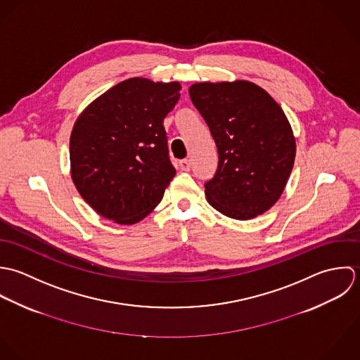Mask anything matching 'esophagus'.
Masks as SVG:
<instances>
[{"mask_svg": "<svg viewBox=\"0 0 360 360\" xmlns=\"http://www.w3.org/2000/svg\"><path fill=\"white\" fill-rule=\"evenodd\" d=\"M179 168H181L182 171H189V169H191V161H189L188 158L181 160V161H179Z\"/></svg>", "mask_w": 360, "mask_h": 360, "instance_id": "obj_1", "label": "esophagus"}]
</instances>
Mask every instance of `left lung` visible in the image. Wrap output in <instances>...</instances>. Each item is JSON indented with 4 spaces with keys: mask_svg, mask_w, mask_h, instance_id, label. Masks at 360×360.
Segmentation results:
<instances>
[{
    "mask_svg": "<svg viewBox=\"0 0 360 360\" xmlns=\"http://www.w3.org/2000/svg\"><path fill=\"white\" fill-rule=\"evenodd\" d=\"M191 100L210 128L218 167L205 184L224 216L250 219L281 196L295 161V138L274 98L246 80L196 83Z\"/></svg>",
    "mask_w": 360,
    "mask_h": 360,
    "instance_id": "8db88e82",
    "label": "left lung"
}]
</instances>
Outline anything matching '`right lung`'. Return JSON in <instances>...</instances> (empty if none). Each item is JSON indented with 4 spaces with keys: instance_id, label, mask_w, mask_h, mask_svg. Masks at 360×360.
<instances>
[{
    "instance_id": "right-lung-1",
    "label": "right lung",
    "mask_w": 360,
    "mask_h": 360,
    "mask_svg": "<svg viewBox=\"0 0 360 360\" xmlns=\"http://www.w3.org/2000/svg\"><path fill=\"white\" fill-rule=\"evenodd\" d=\"M181 84L124 80L77 118L70 141L73 184L100 216L118 224L143 219L175 176L164 118Z\"/></svg>"
}]
</instances>
